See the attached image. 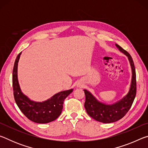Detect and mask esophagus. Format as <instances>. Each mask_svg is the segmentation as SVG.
Instances as JSON below:
<instances>
[{
    "label": "esophagus",
    "mask_w": 148,
    "mask_h": 148,
    "mask_svg": "<svg viewBox=\"0 0 148 148\" xmlns=\"http://www.w3.org/2000/svg\"><path fill=\"white\" fill-rule=\"evenodd\" d=\"M84 86V84L82 83V82H78V83L77 84V87H82Z\"/></svg>",
    "instance_id": "34e87169"
}]
</instances>
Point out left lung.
<instances>
[{
  "instance_id": "left-lung-1",
  "label": "left lung",
  "mask_w": 148,
  "mask_h": 148,
  "mask_svg": "<svg viewBox=\"0 0 148 148\" xmlns=\"http://www.w3.org/2000/svg\"><path fill=\"white\" fill-rule=\"evenodd\" d=\"M116 46L120 51L128 57L131 67V83L127 94L119 101L113 104H108L98 101L91 92L86 89L84 90L86 95L84 106L87 113L92 119L104 123L116 122L124 117L131 108L136 93V71L133 60L128 52L123 49L119 45L116 44Z\"/></svg>"
}]
</instances>
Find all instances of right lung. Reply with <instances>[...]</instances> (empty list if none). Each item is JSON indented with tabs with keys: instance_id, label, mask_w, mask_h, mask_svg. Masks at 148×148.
I'll return each mask as SVG.
<instances>
[{
	"instance_id": "add662e5",
	"label": "right lung",
	"mask_w": 148,
	"mask_h": 148,
	"mask_svg": "<svg viewBox=\"0 0 148 148\" xmlns=\"http://www.w3.org/2000/svg\"><path fill=\"white\" fill-rule=\"evenodd\" d=\"M21 54V52L16 57L12 74L15 101L20 110L31 121L37 123L53 121L61 114L64 99L73 91V89L57 92L46 101H32L21 91L17 78V65Z\"/></svg>"
}]
</instances>
